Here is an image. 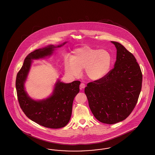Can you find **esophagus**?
<instances>
[{
    "mask_svg": "<svg viewBox=\"0 0 155 155\" xmlns=\"http://www.w3.org/2000/svg\"><path fill=\"white\" fill-rule=\"evenodd\" d=\"M80 87H81V89H84V87H85V84H84V83H81V84H80Z\"/></svg>",
    "mask_w": 155,
    "mask_h": 155,
    "instance_id": "1",
    "label": "esophagus"
}]
</instances>
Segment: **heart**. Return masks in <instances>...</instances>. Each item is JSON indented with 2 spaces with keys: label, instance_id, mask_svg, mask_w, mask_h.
Returning <instances> with one entry per match:
<instances>
[{
  "label": "heart",
  "instance_id": "b5f03b06",
  "mask_svg": "<svg viewBox=\"0 0 155 155\" xmlns=\"http://www.w3.org/2000/svg\"><path fill=\"white\" fill-rule=\"evenodd\" d=\"M112 64L113 57L107 50L86 46L73 52L71 58L65 61L64 69L66 73L75 77L80 75L84 69L89 79L97 81L108 74Z\"/></svg>",
  "mask_w": 155,
  "mask_h": 155
}]
</instances>
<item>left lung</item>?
I'll return each instance as SVG.
<instances>
[{"label":"left lung","mask_w":155,"mask_h":155,"mask_svg":"<svg viewBox=\"0 0 155 155\" xmlns=\"http://www.w3.org/2000/svg\"><path fill=\"white\" fill-rule=\"evenodd\" d=\"M111 42L117 50L114 68L103 78L88 83L84 89L95 117L110 124L121 122L131 114L137 102L143 79L134 56L120 43Z\"/></svg>","instance_id":"left-lung-1"}]
</instances>
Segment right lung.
<instances>
[{
	"mask_svg": "<svg viewBox=\"0 0 155 155\" xmlns=\"http://www.w3.org/2000/svg\"><path fill=\"white\" fill-rule=\"evenodd\" d=\"M55 47L49 45L31 52L25 57L23 65L16 76V88L20 108L27 117L38 124L50 128H60L69 123L72 112L73 100L80 91L81 82L75 81L64 84L58 81L53 94L42 101H35L28 97L24 90V82L34 59L51 55Z\"/></svg>",
	"mask_w": 155,
	"mask_h": 155,
	"instance_id": "add662e5",
	"label": "right lung"
}]
</instances>
